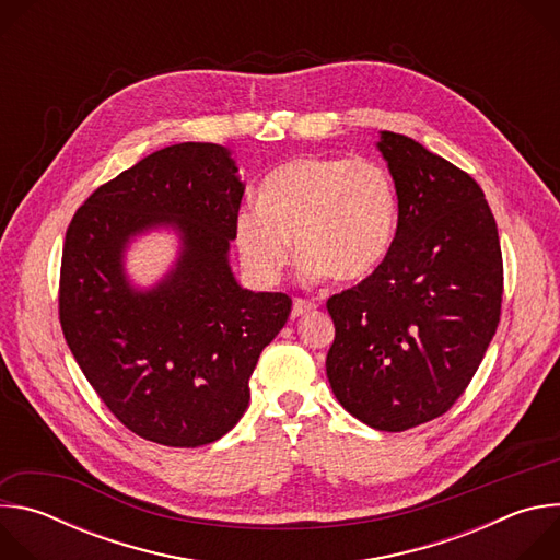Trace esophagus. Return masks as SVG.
<instances>
[{
    "mask_svg": "<svg viewBox=\"0 0 560 560\" xmlns=\"http://www.w3.org/2000/svg\"><path fill=\"white\" fill-rule=\"evenodd\" d=\"M314 307H316V303H312V301H307V299H294V305H292L290 316H292V318H299V316L312 312Z\"/></svg>",
    "mask_w": 560,
    "mask_h": 560,
    "instance_id": "esophagus-1",
    "label": "esophagus"
}]
</instances>
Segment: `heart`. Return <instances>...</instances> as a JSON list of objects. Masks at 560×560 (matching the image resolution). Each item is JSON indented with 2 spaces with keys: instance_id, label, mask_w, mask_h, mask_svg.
<instances>
[{
  "instance_id": "obj_1",
  "label": "heart",
  "mask_w": 560,
  "mask_h": 560,
  "mask_svg": "<svg viewBox=\"0 0 560 560\" xmlns=\"http://www.w3.org/2000/svg\"><path fill=\"white\" fill-rule=\"evenodd\" d=\"M396 225V190L372 159L299 156L275 168L257 190V210L234 221L242 264L264 283L281 279L290 242L310 279H365L383 261Z\"/></svg>"
}]
</instances>
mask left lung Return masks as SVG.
I'll return each instance as SVG.
<instances>
[{
  "instance_id": "8db88e82",
  "label": "left lung",
  "mask_w": 560,
  "mask_h": 560,
  "mask_svg": "<svg viewBox=\"0 0 560 560\" xmlns=\"http://www.w3.org/2000/svg\"><path fill=\"white\" fill-rule=\"evenodd\" d=\"M398 197L396 234L361 283L332 294L326 359L339 404L383 432L445 415L497 332L503 255L486 195L419 141L381 132Z\"/></svg>"
}]
</instances>
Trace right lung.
Here are the masks:
<instances>
[{
    "mask_svg": "<svg viewBox=\"0 0 560 560\" xmlns=\"http://www.w3.org/2000/svg\"><path fill=\"white\" fill-rule=\"evenodd\" d=\"M230 150H156L79 206L63 238L59 324L106 408L137 436L199 447L228 434L250 401L264 348L292 299L238 285L228 266L242 208ZM154 224L183 232L175 271L152 291L129 288L127 238Z\"/></svg>",
    "mask_w": 560,
    "mask_h": 560,
    "instance_id": "obj_1",
    "label": "right lung"
}]
</instances>
